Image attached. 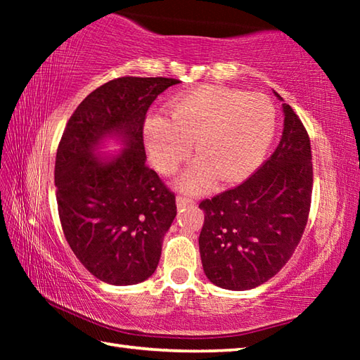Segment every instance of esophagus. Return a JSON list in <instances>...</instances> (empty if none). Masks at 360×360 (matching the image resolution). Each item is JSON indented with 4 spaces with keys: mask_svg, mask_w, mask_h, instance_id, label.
Segmentation results:
<instances>
[{
    "mask_svg": "<svg viewBox=\"0 0 360 360\" xmlns=\"http://www.w3.org/2000/svg\"><path fill=\"white\" fill-rule=\"evenodd\" d=\"M176 203H178V208H186V206H193L195 205L192 198L182 197V195H179V197L176 198Z\"/></svg>",
    "mask_w": 360,
    "mask_h": 360,
    "instance_id": "obj_1",
    "label": "esophagus"
}]
</instances>
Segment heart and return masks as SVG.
I'll return each mask as SVG.
<instances>
[{
	"label": "heart",
	"instance_id": "obj_1",
	"mask_svg": "<svg viewBox=\"0 0 360 360\" xmlns=\"http://www.w3.org/2000/svg\"><path fill=\"white\" fill-rule=\"evenodd\" d=\"M172 117L150 114L143 139L162 174H174L195 150L200 155L182 174V191L198 193L245 178L264 160L276 130V109L262 94L203 85L169 105Z\"/></svg>",
	"mask_w": 360,
	"mask_h": 360
}]
</instances>
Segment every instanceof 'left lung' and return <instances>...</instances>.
<instances>
[{
  "label": "left lung",
  "mask_w": 360,
  "mask_h": 360,
  "mask_svg": "<svg viewBox=\"0 0 360 360\" xmlns=\"http://www.w3.org/2000/svg\"><path fill=\"white\" fill-rule=\"evenodd\" d=\"M283 109V136L271 157L240 186L200 203L205 211L198 238L203 270L222 289H254L275 276L307 227L311 144L294 109L288 103Z\"/></svg>",
  "instance_id": "1"
}]
</instances>
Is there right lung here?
<instances>
[{
  "instance_id": "right-lung-1",
  "label": "right lung",
  "mask_w": 360,
  "mask_h": 360,
  "mask_svg": "<svg viewBox=\"0 0 360 360\" xmlns=\"http://www.w3.org/2000/svg\"><path fill=\"white\" fill-rule=\"evenodd\" d=\"M174 84L178 79H112L85 96L60 139V222L71 251L103 283H143L160 260L176 197L146 163L143 127L152 101ZM109 134L119 136L126 149L111 159L95 156Z\"/></svg>"
}]
</instances>
